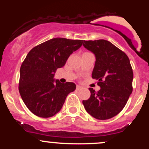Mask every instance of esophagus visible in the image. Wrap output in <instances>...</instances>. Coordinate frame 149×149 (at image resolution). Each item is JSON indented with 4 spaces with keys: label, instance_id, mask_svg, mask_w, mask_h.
Wrapping results in <instances>:
<instances>
[{
    "label": "esophagus",
    "instance_id": "1",
    "mask_svg": "<svg viewBox=\"0 0 149 149\" xmlns=\"http://www.w3.org/2000/svg\"><path fill=\"white\" fill-rule=\"evenodd\" d=\"M82 88V87L81 86H80V85H77L76 86V90H80V89Z\"/></svg>",
    "mask_w": 149,
    "mask_h": 149
}]
</instances>
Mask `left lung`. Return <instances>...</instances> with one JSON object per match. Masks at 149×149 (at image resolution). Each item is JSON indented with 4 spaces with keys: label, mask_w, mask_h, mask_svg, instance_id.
<instances>
[{
    "label": "left lung",
    "mask_w": 149,
    "mask_h": 149,
    "mask_svg": "<svg viewBox=\"0 0 149 149\" xmlns=\"http://www.w3.org/2000/svg\"><path fill=\"white\" fill-rule=\"evenodd\" d=\"M83 46L96 57L92 77L101 89L89 88L90 97L83 100L86 111L99 120L111 118L127 104L132 92L133 71L127 54L106 40H84Z\"/></svg>",
    "instance_id": "8db88e82"
}]
</instances>
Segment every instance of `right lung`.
<instances>
[{
    "label": "right lung",
    "mask_w": 149,
    "mask_h": 149,
    "mask_svg": "<svg viewBox=\"0 0 149 149\" xmlns=\"http://www.w3.org/2000/svg\"><path fill=\"white\" fill-rule=\"evenodd\" d=\"M83 40L54 38L32 48L20 68L19 91L24 103L34 115L49 118L61 110L66 97L76 90L75 83L54 80L72 53L83 45Z\"/></svg>",
    "instance_id": "1"
}]
</instances>
